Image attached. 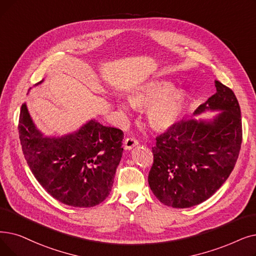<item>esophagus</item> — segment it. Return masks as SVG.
<instances>
[{
  "label": "esophagus",
  "mask_w": 256,
  "mask_h": 256,
  "mask_svg": "<svg viewBox=\"0 0 256 256\" xmlns=\"http://www.w3.org/2000/svg\"><path fill=\"white\" fill-rule=\"evenodd\" d=\"M138 144H139V142H138V140H136L135 138H128V139L124 140V148H126V150H132V148L137 146Z\"/></svg>",
  "instance_id": "1"
}]
</instances>
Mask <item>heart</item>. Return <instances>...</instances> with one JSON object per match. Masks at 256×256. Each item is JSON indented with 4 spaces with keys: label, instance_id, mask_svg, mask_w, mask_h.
Returning <instances> with one entry per match:
<instances>
[{
    "label": "heart",
    "instance_id": "heart-1",
    "mask_svg": "<svg viewBox=\"0 0 256 256\" xmlns=\"http://www.w3.org/2000/svg\"><path fill=\"white\" fill-rule=\"evenodd\" d=\"M130 100H118V108L122 110H130L132 106L148 108V124L156 130H168L180 119L187 98L184 92L174 90L172 82L154 80L138 86Z\"/></svg>",
    "mask_w": 256,
    "mask_h": 256
}]
</instances>
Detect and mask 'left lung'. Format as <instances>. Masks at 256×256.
Segmentation results:
<instances>
[{
  "mask_svg": "<svg viewBox=\"0 0 256 256\" xmlns=\"http://www.w3.org/2000/svg\"><path fill=\"white\" fill-rule=\"evenodd\" d=\"M216 93L194 116L207 110L212 119L190 118L174 124L156 138L148 174L152 194L172 208H190L209 198L225 183L238 158L242 117L231 88L214 80Z\"/></svg>",
  "mask_w": 256,
  "mask_h": 256,
  "instance_id": "1",
  "label": "left lung"
}]
</instances>
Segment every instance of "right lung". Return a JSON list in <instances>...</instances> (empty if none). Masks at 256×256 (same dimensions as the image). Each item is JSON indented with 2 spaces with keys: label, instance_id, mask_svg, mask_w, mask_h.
I'll return each instance as SVG.
<instances>
[{
  "label": "right lung",
  "instance_id": "1",
  "mask_svg": "<svg viewBox=\"0 0 256 256\" xmlns=\"http://www.w3.org/2000/svg\"><path fill=\"white\" fill-rule=\"evenodd\" d=\"M18 134L32 174L54 198L73 207H93L110 194L124 152L121 130L92 119L62 137L44 136L23 104Z\"/></svg>",
  "mask_w": 256,
  "mask_h": 256
}]
</instances>
